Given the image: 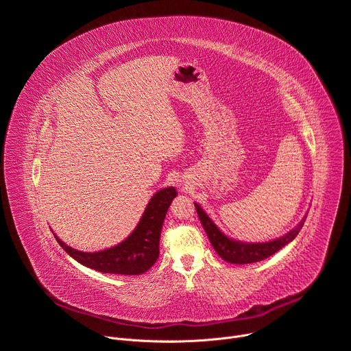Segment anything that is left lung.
<instances>
[{
	"label": "left lung",
	"mask_w": 351,
	"mask_h": 351,
	"mask_svg": "<svg viewBox=\"0 0 351 351\" xmlns=\"http://www.w3.org/2000/svg\"><path fill=\"white\" fill-rule=\"evenodd\" d=\"M194 207H195L198 218H199V221H202V225H203L214 250L217 252V254L226 263L239 264V265L263 261V260L271 257L272 254H275L276 252H279L282 247H285L286 244H289L290 241L294 240V237L298 234V232L302 230L304 221L307 218L304 215V218L298 222V225L295 228H293L286 234H283L278 239H274L269 241H263V243H247V241H240V240L226 236L217 226V223L208 217V214L203 210L202 206H199L198 203H194Z\"/></svg>",
	"instance_id": "left-lung-1"
}]
</instances>
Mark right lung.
Here are the masks:
<instances>
[{
	"mask_svg": "<svg viewBox=\"0 0 351 351\" xmlns=\"http://www.w3.org/2000/svg\"><path fill=\"white\" fill-rule=\"evenodd\" d=\"M178 195L175 187L158 190L152 198L134 230L121 243L95 253L79 252L54 236L65 252L79 264L103 274L141 275L152 268L160 256V236L172 199Z\"/></svg>",
	"mask_w": 351,
	"mask_h": 351,
	"instance_id": "1",
	"label": "right lung"
}]
</instances>
